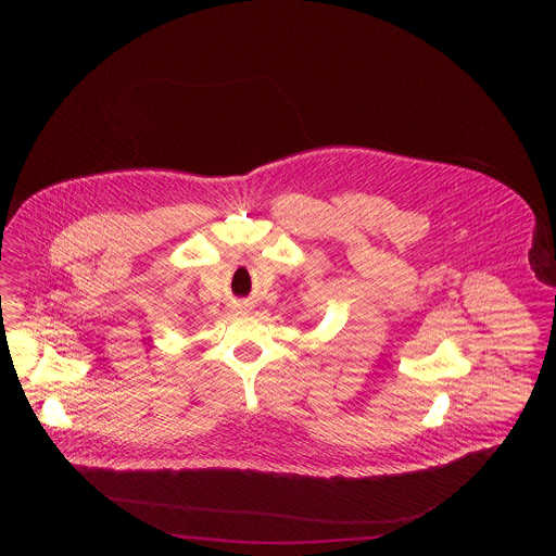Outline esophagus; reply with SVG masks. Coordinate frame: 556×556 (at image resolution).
<instances>
[{
	"instance_id": "34e87169",
	"label": "esophagus",
	"mask_w": 556,
	"mask_h": 556,
	"mask_svg": "<svg viewBox=\"0 0 556 556\" xmlns=\"http://www.w3.org/2000/svg\"><path fill=\"white\" fill-rule=\"evenodd\" d=\"M236 311H238V313H250V304H248V302H239L238 306H236Z\"/></svg>"
}]
</instances>
